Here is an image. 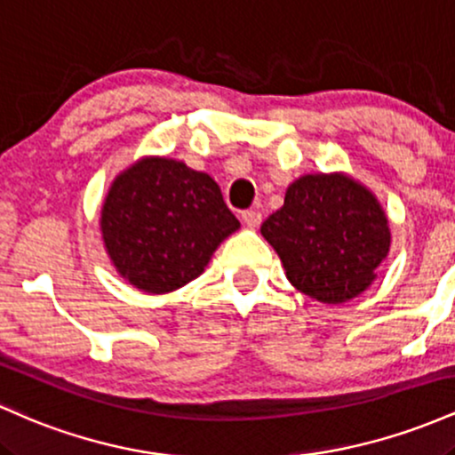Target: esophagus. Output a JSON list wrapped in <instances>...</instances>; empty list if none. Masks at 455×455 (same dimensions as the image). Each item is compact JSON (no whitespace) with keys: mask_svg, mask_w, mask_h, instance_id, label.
I'll return each mask as SVG.
<instances>
[{"mask_svg":"<svg viewBox=\"0 0 455 455\" xmlns=\"http://www.w3.org/2000/svg\"><path fill=\"white\" fill-rule=\"evenodd\" d=\"M242 220L248 224L250 228H257L259 224H260V220H263V213L257 212V210H245L242 213Z\"/></svg>","mask_w":455,"mask_h":455,"instance_id":"esophagus-1","label":"esophagus"}]
</instances>
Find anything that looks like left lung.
<instances>
[{
  "label": "left lung",
  "instance_id": "obj_1",
  "mask_svg": "<svg viewBox=\"0 0 455 455\" xmlns=\"http://www.w3.org/2000/svg\"><path fill=\"white\" fill-rule=\"evenodd\" d=\"M260 233L291 284L323 304H342L368 289L389 252L379 201L347 175L299 177Z\"/></svg>",
  "mask_w": 455,
  "mask_h": 455
}]
</instances>
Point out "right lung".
<instances>
[{
  "instance_id": "add662e5",
  "label": "right lung",
  "mask_w": 455,
  "mask_h": 455,
  "mask_svg": "<svg viewBox=\"0 0 455 455\" xmlns=\"http://www.w3.org/2000/svg\"><path fill=\"white\" fill-rule=\"evenodd\" d=\"M237 228L216 181L169 158H145L124 171L102 207V237L115 267L156 295L198 278Z\"/></svg>"
}]
</instances>
